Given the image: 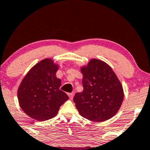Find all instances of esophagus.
Masks as SVG:
<instances>
[{
	"mask_svg": "<svg viewBox=\"0 0 150 150\" xmlns=\"http://www.w3.org/2000/svg\"><path fill=\"white\" fill-rule=\"evenodd\" d=\"M68 96H69V98H70V99H73V96H74V93L73 92H72V93H68Z\"/></svg>",
	"mask_w": 150,
	"mask_h": 150,
	"instance_id": "obj_1",
	"label": "esophagus"
}]
</instances>
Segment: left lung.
<instances>
[{
    "label": "left lung",
    "mask_w": 150,
    "mask_h": 150,
    "mask_svg": "<svg viewBox=\"0 0 150 150\" xmlns=\"http://www.w3.org/2000/svg\"><path fill=\"white\" fill-rule=\"evenodd\" d=\"M83 91L73 98L81 116L92 122H103L118 112L124 100V90L110 66L93 59L81 68Z\"/></svg>",
    "instance_id": "1"
}]
</instances>
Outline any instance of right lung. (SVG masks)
<instances>
[{"label": "right lung", "mask_w": 150, "mask_h": 150, "mask_svg": "<svg viewBox=\"0 0 150 150\" xmlns=\"http://www.w3.org/2000/svg\"><path fill=\"white\" fill-rule=\"evenodd\" d=\"M58 69V65L51 59H43L28 71L19 86L20 107L34 120L53 118L68 99V95L59 89L61 81L56 77Z\"/></svg>", "instance_id": "add662e5"}]
</instances>
